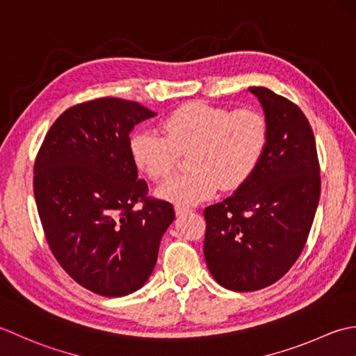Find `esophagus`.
Segmentation results:
<instances>
[{"label": "esophagus", "instance_id": "34e87169", "mask_svg": "<svg viewBox=\"0 0 356 356\" xmlns=\"http://www.w3.org/2000/svg\"><path fill=\"white\" fill-rule=\"evenodd\" d=\"M188 210H191V209L186 207V206H175V213H177V216H181V215L187 213Z\"/></svg>", "mask_w": 356, "mask_h": 356}]
</instances>
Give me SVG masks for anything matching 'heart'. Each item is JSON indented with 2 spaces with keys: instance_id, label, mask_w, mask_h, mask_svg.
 <instances>
[{
  "instance_id": "heart-1",
  "label": "heart",
  "mask_w": 356,
  "mask_h": 356,
  "mask_svg": "<svg viewBox=\"0 0 356 356\" xmlns=\"http://www.w3.org/2000/svg\"><path fill=\"white\" fill-rule=\"evenodd\" d=\"M161 134L138 130L129 141L135 165L152 181L168 179L178 155L188 154L187 169L158 188V197L193 206L222 191H236L255 173L269 141V126L257 108H229L192 101L170 112Z\"/></svg>"
}]
</instances>
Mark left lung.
I'll use <instances>...</instances> for the list:
<instances>
[{
    "label": "left lung",
    "instance_id": "obj_1",
    "mask_svg": "<svg viewBox=\"0 0 356 356\" xmlns=\"http://www.w3.org/2000/svg\"><path fill=\"white\" fill-rule=\"evenodd\" d=\"M269 126L258 169L232 197L204 209V258L215 281L235 292L272 286L306 245L320 201L315 136L301 108L249 87Z\"/></svg>",
    "mask_w": 356,
    "mask_h": 356
}]
</instances>
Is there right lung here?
Instances as JSON below:
<instances>
[{
	"mask_svg": "<svg viewBox=\"0 0 356 356\" xmlns=\"http://www.w3.org/2000/svg\"><path fill=\"white\" fill-rule=\"evenodd\" d=\"M155 115L135 101H86L56 118L35 159L49 248L79 286L101 296L143 287L175 220L170 202L147 197L129 150L135 124Z\"/></svg>",
	"mask_w": 356,
	"mask_h": 356,
	"instance_id": "right-lung-1",
	"label": "right lung"
}]
</instances>
